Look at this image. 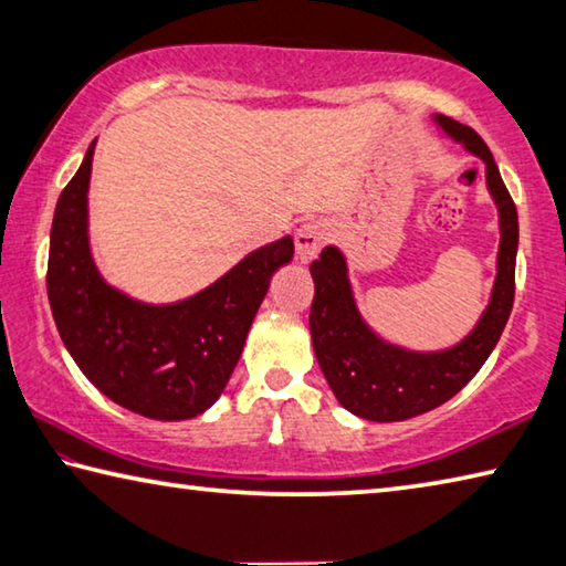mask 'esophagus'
I'll return each mask as SVG.
<instances>
[{
	"mask_svg": "<svg viewBox=\"0 0 566 566\" xmlns=\"http://www.w3.org/2000/svg\"><path fill=\"white\" fill-rule=\"evenodd\" d=\"M329 237V227L327 222H306L294 234V247H296V256L302 262H310L317 256V252L322 249V244L327 242Z\"/></svg>",
	"mask_w": 566,
	"mask_h": 566,
	"instance_id": "esophagus-1",
	"label": "esophagus"
}]
</instances>
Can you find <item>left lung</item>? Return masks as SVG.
<instances>
[{
    "label": "left lung",
    "mask_w": 566,
    "mask_h": 566,
    "mask_svg": "<svg viewBox=\"0 0 566 566\" xmlns=\"http://www.w3.org/2000/svg\"><path fill=\"white\" fill-rule=\"evenodd\" d=\"M434 122L464 149L484 161L486 189L500 212V252L492 296L474 329L454 347L411 352L381 339L361 319L349 284L347 260L337 247H324L310 272L314 300L310 332L317 361L339 405L369 421H405L444 405L472 379L500 342L514 304V264L520 244L516 207L506 191L490 147L467 124L444 114Z\"/></svg>",
    "instance_id": "1"
}]
</instances>
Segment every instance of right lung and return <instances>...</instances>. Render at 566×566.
Masks as SVG:
<instances>
[{"label": "right lung", "mask_w": 566, "mask_h": 566, "mask_svg": "<svg viewBox=\"0 0 566 566\" xmlns=\"http://www.w3.org/2000/svg\"><path fill=\"white\" fill-rule=\"evenodd\" d=\"M92 142L60 195L50 237L46 294L66 352L114 405L179 421L222 395L272 274L294 256L292 237L249 252L207 290L147 304L104 282L90 247Z\"/></svg>", "instance_id": "add662e5"}]
</instances>
